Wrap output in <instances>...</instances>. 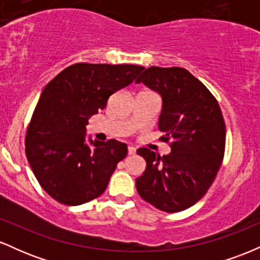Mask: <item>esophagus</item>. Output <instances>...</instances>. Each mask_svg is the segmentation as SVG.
I'll use <instances>...</instances> for the list:
<instances>
[{
  "instance_id": "obj_1",
  "label": "esophagus",
  "mask_w": 260,
  "mask_h": 260,
  "mask_svg": "<svg viewBox=\"0 0 260 260\" xmlns=\"http://www.w3.org/2000/svg\"><path fill=\"white\" fill-rule=\"evenodd\" d=\"M134 154H136V148L128 147V155H134Z\"/></svg>"
}]
</instances>
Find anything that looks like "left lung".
<instances>
[{
	"label": "left lung",
	"mask_w": 260,
	"mask_h": 260,
	"mask_svg": "<svg viewBox=\"0 0 260 260\" xmlns=\"http://www.w3.org/2000/svg\"><path fill=\"white\" fill-rule=\"evenodd\" d=\"M136 83H144L162 98L159 129L171 153L160 156L148 148L137 153L147 161L136 180L145 202L166 213L194 205L213 184L225 154L226 127L210 90L181 67H149Z\"/></svg>",
	"instance_id": "1"
}]
</instances>
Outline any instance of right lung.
<instances>
[{
    "instance_id": "1",
    "label": "right lung",
    "mask_w": 260,
    "mask_h": 260,
    "mask_svg": "<svg viewBox=\"0 0 260 260\" xmlns=\"http://www.w3.org/2000/svg\"><path fill=\"white\" fill-rule=\"evenodd\" d=\"M144 67L76 63L41 92L25 133V154L45 192L64 205L90 202L105 192L127 145L115 139L85 144L89 118Z\"/></svg>"
}]
</instances>
